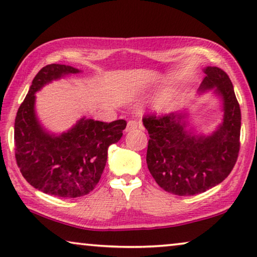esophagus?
<instances>
[{"label": "esophagus", "instance_id": "obj_1", "mask_svg": "<svg viewBox=\"0 0 257 257\" xmlns=\"http://www.w3.org/2000/svg\"><path fill=\"white\" fill-rule=\"evenodd\" d=\"M137 128H142V125H141L140 121L129 120L128 123H127V128H125V130H127V132H133V130H135Z\"/></svg>", "mask_w": 257, "mask_h": 257}]
</instances>
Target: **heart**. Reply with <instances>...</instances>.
Returning a JSON list of instances; mask_svg holds the SVG:
<instances>
[{"mask_svg": "<svg viewBox=\"0 0 257 257\" xmlns=\"http://www.w3.org/2000/svg\"><path fill=\"white\" fill-rule=\"evenodd\" d=\"M169 101H170V95L169 94H162L156 99V102H155V107H156L157 110H163L166 108V106L169 104Z\"/></svg>", "mask_w": 257, "mask_h": 257, "instance_id": "heart-1", "label": "heart"}]
</instances>
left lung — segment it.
I'll return each instance as SVG.
<instances>
[{"instance_id": "1", "label": "left lung", "mask_w": 257, "mask_h": 257, "mask_svg": "<svg viewBox=\"0 0 257 257\" xmlns=\"http://www.w3.org/2000/svg\"><path fill=\"white\" fill-rule=\"evenodd\" d=\"M199 91L215 88L223 101V120L211 135H196L187 128L185 115H144L149 134L148 169L166 192L194 196L225 180L236 163L240 150L241 110L232 81L215 66L205 70Z\"/></svg>"}]
</instances>
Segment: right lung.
I'll return each instance as SVG.
<instances>
[{"mask_svg": "<svg viewBox=\"0 0 257 257\" xmlns=\"http://www.w3.org/2000/svg\"><path fill=\"white\" fill-rule=\"evenodd\" d=\"M67 65H46L36 74L15 118V157L22 176L39 191L61 198L88 194L99 183L108 148L118 142L124 120L106 122L82 117L68 132L53 135L39 124L35 93L65 74L79 73Z\"/></svg>", "mask_w": 257, "mask_h": 257, "instance_id": "1", "label": "right lung"}]
</instances>
